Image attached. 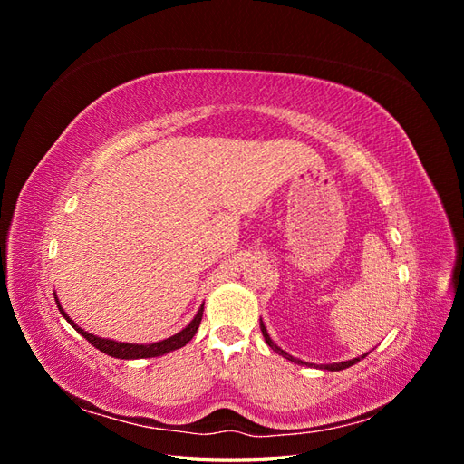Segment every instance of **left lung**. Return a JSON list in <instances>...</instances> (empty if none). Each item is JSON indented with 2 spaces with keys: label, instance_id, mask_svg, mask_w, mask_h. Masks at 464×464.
Instances as JSON below:
<instances>
[{
  "label": "left lung",
  "instance_id": "obj_1",
  "mask_svg": "<svg viewBox=\"0 0 464 464\" xmlns=\"http://www.w3.org/2000/svg\"><path fill=\"white\" fill-rule=\"evenodd\" d=\"M261 325V333H263V336H265V343L269 344L276 354H280L283 358H286V360H290V362H294V363H300V366H314V368H319V370H329V372H339V370H346V368H350V366H354V363H358L362 358H366V354L363 356H360V358H354V360H346V362H339V363H321V366H317V363H307V362H304V360H298V358H294V356H290L288 353H285L283 348L280 346H276L275 343H273V339L269 336V333H266V329H265V323L261 321L259 323Z\"/></svg>",
  "mask_w": 464,
  "mask_h": 464
}]
</instances>
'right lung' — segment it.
<instances>
[{
  "label": "right lung",
  "instance_id": "add662e5",
  "mask_svg": "<svg viewBox=\"0 0 464 464\" xmlns=\"http://www.w3.org/2000/svg\"><path fill=\"white\" fill-rule=\"evenodd\" d=\"M55 296V292H53ZM55 304H58L62 315L67 319L69 325H73V329L85 336V339L94 346L101 350V353L111 356V358H120V360H137V358H154V356H162V354H168L172 353V350H178L181 346H186L195 333H198L199 325H201V317H203V305L199 307L198 315H195L191 319L189 325L186 329H181L179 333L168 336V339L164 341H159V343H152V344H133V343H118V341H111V339H102V336H96V334H91L87 333L85 329H81L79 325H75L73 319H69V315L63 312V307L60 305V300L55 298Z\"/></svg>",
  "mask_w": 464,
  "mask_h": 464
}]
</instances>
